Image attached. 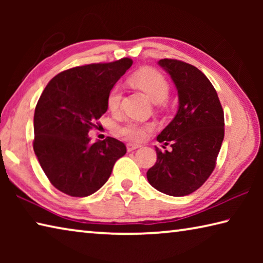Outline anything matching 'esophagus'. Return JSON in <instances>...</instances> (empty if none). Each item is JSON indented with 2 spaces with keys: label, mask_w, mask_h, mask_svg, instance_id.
<instances>
[{
  "label": "esophagus",
  "mask_w": 263,
  "mask_h": 263,
  "mask_svg": "<svg viewBox=\"0 0 263 263\" xmlns=\"http://www.w3.org/2000/svg\"><path fill=\"white\" fill-rule=\"evenodd\" d=\"M140 145L138 144H131V142H128V144H126V148H127V152H132V151H135L137 148H139Z\"/></svg>",
  "instance_id": "1"
}]
</instances>
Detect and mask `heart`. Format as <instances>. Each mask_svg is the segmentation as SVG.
<instances>
[{"label":"heart","instance_id":"b5f03b06","mask_svg":"<svg viewBox=\"0 0 263 263\" xmlns=\"http://www.w3.org/2000/svg\"><path fill=\"white\" fill-rule=\"evenodd\" d=\"M130 81L136 87L140 88L146 92L151 100L155 103H161L168 97L169 84L163 75L153 68H142L132 75ZM123 89L121 84H115L111 87L106 97V104L111 111H117L121 105ZM152 123H138L127 121L117 127V133L124 139L133 142L144 141L153 131Z\"/></svg>","mask_w":263,"mask_h":263}]
</instances>
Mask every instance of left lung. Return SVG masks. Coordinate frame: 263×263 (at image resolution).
Here are the masks:
<instances>
[{
  "mask_svg": "<svg viewBox=\"0 0 263 263\" xmlns=\"http://www.w3.org/2000/svg\"><path fill=\"white\" fill-rule=\"evenodd\" d=\"M158 64L175 84L179 109L157 138L172 151L155 147L157 162L147 180L161 193L180 197L202 186L215 169L224 140V111L212 83L195 66L175 59Z\"/></svg>",
  "mask_w": 263,
  "mask_h": 263,
  "instance_id": "obj_1",
  "label": "left lung"
}]
</instances>
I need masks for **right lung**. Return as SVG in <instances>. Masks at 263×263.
I'll return each mask as SVG.
<instances>
[{
	"mask_svg": "<svg viewBox=\"0 0 263 263\" xmlns=\"http://www.w3.org/2000/svg\"><path fill=\"white\" fill-rule=\"evenodd\" d=\"M128 58L79 66L53 78L34 110L33 149L58 190L86 197L103 185L114 164L126 153L115 138L90 142L88 132L106 112L111 87L131 67Z\"/></svg>",
	"mask_w": 263,
	"mask_h": 263,
	"instance_id": "1",
	"label": "right lung"
}]
</instances>
